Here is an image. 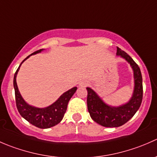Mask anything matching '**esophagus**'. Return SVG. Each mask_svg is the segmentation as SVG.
Listing matches in <instances>:
<instances>
[{
    "label": "esophagus",
    "mask_w": 157,
    "mask_h": 157,
    "mask_svg": "<svg viewBox=\"0 0 157 157\" xmlns=\"http://www.w3.org/2000/svg\"><path fill=\"white\" fill-rule=\"evenodd\" d=\"M79 85H80V86H84L85 85H86V83H85L84 82H80V83H79Z\"/></svg>",
    "instance_id": "esophagus-1"
}]
</instances>
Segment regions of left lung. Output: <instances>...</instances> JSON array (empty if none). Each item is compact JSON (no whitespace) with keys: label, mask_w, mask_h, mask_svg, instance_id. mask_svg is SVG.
Returning <instances> with one entry per match:
<instances>
[{"label":"left lung","mask_w":157,"mask_h":157,"mask_svg":"<svg viewBox=\"0 0 157 157\" xmlns=\"http://www.w3.org/2000/svg\"><path fill=\"white\" fill-rule=\"evenodd\" d=\"M117 55L127 60L134 70V94L129 102L120 107L105 105L92 89L87 87V108L93 121L104 127L116 128L128 122L137 112L143 99L142 75L139 66L125 52L117 47Z\"/></svg>","instance_id":"obj_1"}]
</instances>
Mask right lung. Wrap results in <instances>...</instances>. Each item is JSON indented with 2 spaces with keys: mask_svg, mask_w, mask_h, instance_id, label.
I'll use <instances>...</instances> for the list:
<instances>
[{
  "mask_svg": "<svg viewBox=\"0 0 157 157\" xmlns=\"http://www.w3.org/2000/svg\"><path fill=\"white\" fill-rule=\"evenodd\" d=\"M42 51V49L33 52L30 55H34V54L39 53ZM25 58L22 63L27 59L30 56ZM20 64L19 67L16 71L13 77V86L14 90H15V99H16V105L17 108L18 109V112L21 115L23 118H24L26 121H28L30 124L36 127L42 128H49L51 127L58 124L60 121L62 120L64 114H65L66 110H67V104H68L69 100L72 97L73 95L77 90V87H74L71 90L64 93V94L61 95V97L50 106L44 109L35 108V107L30 106L27 103L25 102L23 99L22 98L20 92L18 90V87L17 85V81H16V77H17V72H18L19 68H20Z\"/></svg>",
  "mask_w": 157,
  "mask_h": 157,
  "instance_id": "right-lung-1",
  "label": "right lung"
}]
</instances>
